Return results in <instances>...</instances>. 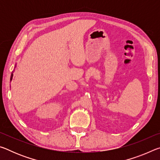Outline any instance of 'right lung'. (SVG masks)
<instances>
[{"label":"right lung","mask_w":160,"mask_h":160,"mask_svg":"<svg viewBox=\"0 0 160 160\" xmlns=\"http://www.w3.org/2000/svg\"><path fill=\"white\" fill-rule=\"evenodd\" d=\"M12 78V74H11V77H10V81H11Z\"/></svg>","instance_id":"obj_1"}]
</instances>
